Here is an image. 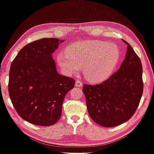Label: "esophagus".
I'll return each instance as SVG.
<instances>
[{
    "instance_id": "34e87169",
    "label": "esophagus",
    "mask_w": 154,
    "mask_h": 154,
    "mask_svg": "<svg viewBox=\"0 0 154 154\" xmlns=\"http://www.w3.org/2000/svg\"><path fill=\"white\" fill-rule=\"evenodd\" d=\"M82 85H83V84H82V82L81 81H79V80H77V81L75 82V86L82 87Z\"/></svg>"
}]
</instances>
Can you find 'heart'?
Listing matches in <instances>:
<instances>
[{
    "label": "heart",
    "instance_id": "obj_1",
    "mask_svg": "<svg viewBox=\"0 0 154 154\" xmlns=\"http://www.w3.org/2000/svg\"><path fill=\"white\" fill-rule=\"evenodd\" d=\"M59 53L57 61L68 75L79 72L92 82H101L111 76L120 60V50L116 45L102 41H86L74 43Z\"/></svg>",
    "mask_w": 154,
    "mask_h": 154
}]
</instances>
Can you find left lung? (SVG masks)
Returning a JSON list of instances; mask_svg holds the SVG:
<instances>
[{
	"mask_svg": "<svg viewBox=\"0 0 154 154\" xmlns=\"http://www.w3.org/2000/svg\"><path fill=\"white\" fill-rule=\"evenodd\" d=\"M118 70L97 85L84 84L89 116L104 127H113L128 121L136 112L143 95V66L129 43Z\"/></svg>",
	"mask_w": 154,
	"mask_h": 154,
	"instance_id": "8db88e82",
	"label": "left lung"
}]
</instances>
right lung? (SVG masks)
<instances>
[{
	"instance_id": "1",
	"label": "right lung",
	"mask_w": 154,
	"mask_h": 154,
	"mask_svg": "<svg viewBox=\"0 0 154 154\" xmlns=\"http://www.w3.org/2000/svg\"><path fill=\"white\" fill-rule=\"evenodd\" d=\"M63 40L44 38L25 45L11 64L8 90L20 117L38 126H51L61 116L66 94L75 80L57 72L52 57Z\"/></svg>"
}]
</instances>
